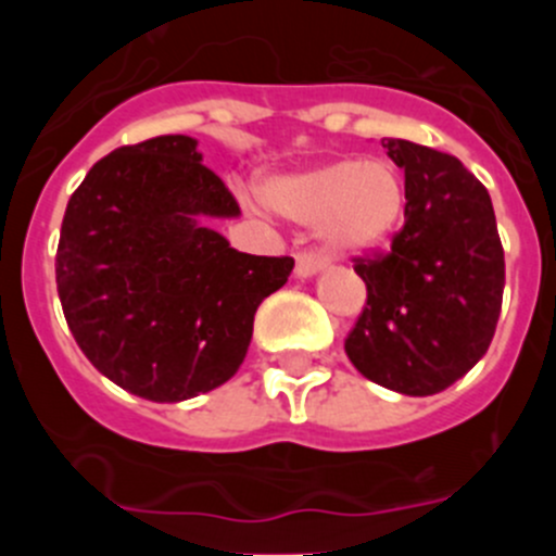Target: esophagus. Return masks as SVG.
Returning <instances> with one entry per match:
<instances>
[{"instance_id":"obj_1","label":"esophagus","mask_w":556,"mask_h":556,"mask_svg":"<svg viewBox=\"0 0 556 556\" xmlns=\"http://www.w3.org/2000/svg\"><path fill=\"white\" fill-rule=\"evenodd\" d=\"M319 268H323V257L314 255V252L301 250L299 255H295V274H299V277H312Z\"/></svg>"}]
</instances>
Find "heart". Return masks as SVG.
<instances>
[{
    "label": "heart",
    "instance_id": "obj_1",
    "mask_svg": "<svg viewBox=\"0 0 556 556\" xmlns=\"http://www.w3.org/2000/svg\"><path fill=\"white\" fill-rule=\"evenodd\" d=\"M268 204L295 223H319L328 247L361 252L392 237L406 212V177L392 161L341 159L266 185Z\"/></svg>",
    "mask_w": 556,
    "mask_h": 556
}]
</instances>
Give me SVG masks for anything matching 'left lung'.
<instances>
[{"label":"left lung","mask_w":556,"mask_h":556,"mask_svg":"<svg viewBox=\"0 0 556 556\" xmlns=\"http://www.w3.org/2000/svg\"><path fill=\"white\" fill-rule=\"evenodd\" d=\"M406 174V223L390 250L357 255L366 306L346 333L352 366L403 395H435L490 350L506 257L484 185L454 155L382 142Z\"/></svg>","instance_id":"obj_1"}]
</instances>
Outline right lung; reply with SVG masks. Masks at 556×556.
<instances>
[{
	"label": "right lung",
	"instance_id": "right-lung-1",
	"mask_svg": "<svg viewBox=\"0 0 556 556\" xmlns=\"http://www.w3.org/2000/svg\"><path fill=\"white\" fill-rule=\"evenodd\" d=\"M237 215L182 134L112 150L86 174L61 223L55 288L77 346L110 382L177 403L237 374L257 306L295 266L195 223Z\"/></svg>",
	"mask_w": 556,
	"mask_h": 556
}]
</instances>
